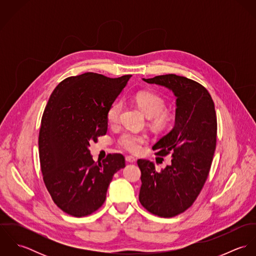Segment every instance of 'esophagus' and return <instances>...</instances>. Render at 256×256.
I'll return each instance as SVG.
<instances>
[{"mask_svg": "<svg viewBox=\"0 0 256 256\" xmlns=\"http://www.w3.org/2000/svg\"><path fill=\"white\" fill-rule=\"evenodd\" d=\"M126 162H136V158L133 156H126Z\"/></svg>", "mask_w": 256, "mask_h": 256, "instance_id": "1", "label": "esophagus"}]
</instances>
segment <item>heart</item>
<instances>
[{"label": "heart", "instance_id": "heart-1", "mask_svg": "<svg viewBox=\"0 0 256 256\" xmlns=\"http://www.w3.org/2000/svg\"><path fill=\"white\" fill-rule=\"evenodd\" d=\"M135 102L138 106L152 120V125L156 130H164L170 127L174 121V114L172 111L166 110V100L162 96L152 92H140L135 96ZM122 102H116L110 106L106 118L110 125L118 123L122 111ZM148 142L145 134H139L131 131H126L118 138V145L131 152H137L141 146Z\"/></svg>", "mask_w": 256, "mask_h": 256}]
</instances>
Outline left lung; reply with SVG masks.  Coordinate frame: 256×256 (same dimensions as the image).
<instances>
[{
	"label": "left lung",
	"instance_id": "1",
	"mask_svg": "<svg viewBox=\"0 0 256 256\" xmlns=\"http://www.w3.org/2000/svg\"><path fill=\"white\" fill-rule=\"evenodd\" d=\"M162 86L176 98L174 128L154 146L156 154H172V162L156 172L154 162L138 160L139 200L150 213L170 218L196 200L208 178L217 142V116L209 92L199 82L174 74L143 78Z\"/></svg>",
	"mask_w": 256,
	"mask_h": 256
}]
</instances>
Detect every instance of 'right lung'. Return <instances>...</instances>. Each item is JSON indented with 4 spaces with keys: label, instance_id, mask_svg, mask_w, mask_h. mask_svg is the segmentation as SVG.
<instances>
[{
    "label": "right lung",
    "instance_id": "obj_1",
    "mask_svg": "<svg viewBox=\"0 0 256 256\" xmlns=\"http://www.w3.org/2000/svg\"><path fill=\"white\" fill-rule=\"evenodd\" d=\"M130 78L69 76L49 98L38 138L40 168L52 200L71 216L84 217L100 209L114 174L125 166L121 154L96 162L88 146L106 134L108 110Z\"/></svg>",
    "mask_w": 256,
    "mask_h": 256
}]
</instances>
